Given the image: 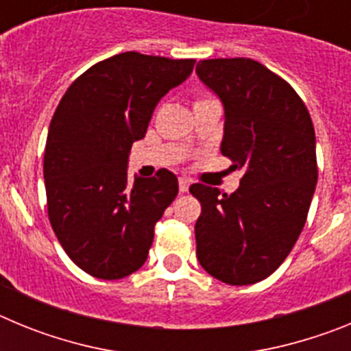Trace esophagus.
Masks as SVG:
<instances>
[{
	"mask_svg": "<svg viewBox=\"0 0 351 351\" xmlns=\"http://www.w3.org/2000/svg\"><path fill=\"white\" fill-rule=\"evenodd\" d=\"M188 188H190V179L179 178V191H181V193H186Z\"/></svg>",
	"mask_w": 351,
	"mask_h": 351,
	"instance_id": "34e87169",
	"label": "esophagus"
}]
</instances>
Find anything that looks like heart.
Returning <instances> with one entry per match:
<instances>
[{
	"instance_id": "obj_1",
	"label": "heart",
	"mask_w": 351,
	"mask_h": 351,
	"mask_svg": "<svg viewBox=\"0 0 351 351\" xmlns=\"http://www.w3.org/2000/svg\"><path fill=\"white\" fill-rule=\"evenodd\" d=\"M209 100H214V98H210V96H198L197 100H195V105L204 104V101H209Z\"/></svg>"
}]
</instances>
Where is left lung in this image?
<instances>
[{"instance_id":"8db88e82","label":"left lung","mask_w":351,"mask_h":351,"mask_svg":"<svg viewBox=\"0 0 351 351\" xmlns=\"http://www.w3.org/2000/svg\"><path fill=\"white\" fill-rule=\"evenodd\" d=\"M197 75L225 105L223 156L244 169L230 195L190 186L202 206L197 258L223 283H258L290 255L308 218L318 179L311 116L287 80L250 58L198 61Z\"/></svg>"}]
</instances>
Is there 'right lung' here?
<instances>
[{"label":"right lung","mask_w":351,"mask_h":351,"mask_svg":"<svg viewBox=\"0 0 351 351\" xmlns=\"http://www.w3.org/2000/svg\"><path fill=\"white\" fill-rule=\"evenodd\" d=\"M195 60L123 52L73 80L49 126L43 154L47 214L71 262L100 280L138 271L178 178L128 179V153L144 138L161 96L190 77Z\"/></svg>","instance_id":"add662e5"}]
</instances>
